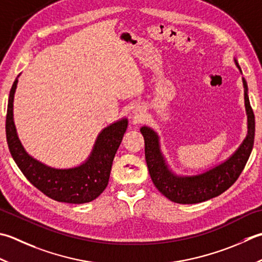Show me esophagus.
Here are the masks:
<instances>
[{
  "mask_svg": "<svg viewBox=\"0 0 262 262\" xmlns=\"http://www.w3.org/2000/svg\"><path fill=\"white\" fill-rule=\"evenodd\" d=\"M134 115H135V118L137 120H140L141 118L143 117V110L141 109V107H136V109L134 110Z\"/></svg>",
  "mask_w": 262,
  "mask_h": 262,
  "instance_id": "obj_1",
  "label": "esophagus"
}]
</instances>
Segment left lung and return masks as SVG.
<instances>
[{"instance_id":"obj_1","label":"left lung","mask_w":262,"mask_h":262,"mask_svg":"<svg viewBox=\"0 0 262 262\" xmlns=\"http://www.w3.org/2000/svg\"><path fill=\"white\" fill-rule=\"evenodd\" d=\"M235 63L239 68L237 61ZM241 70V69H239ZM245 109L248 115V135L237 151L228 160L196 176H177L171 172L163 159L155 130L146 126L141 128L145 143V160L148 172L158 191L172 202L194 204L216 198L237 181L247 165L254 143L255 120L248 96V85L243 78Z\"/></svg>"}]
</instances>
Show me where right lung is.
<instances>
[{
    "label": "right lung",
    "instance_id": "right-lung-1",
    "mask_svg": "<svg viewBox=\"0 0 262 262\" xmlns=\"http://www.w3.org/2000/svg\"><path fill=\"white\" fill-rule=\"evenodd\" d=\"M18 79L9 95L5 133L10 153L25 177L46 196L58 202L81 204L93 201L107 186L112 161L122 141L127 119L104 128L97 136L86 162L70 169H55L35 160L25 151L13 122V97Z\"/></svg>",
    "mask_w": 262,
    "mask_h": 262
}]
</instances>
